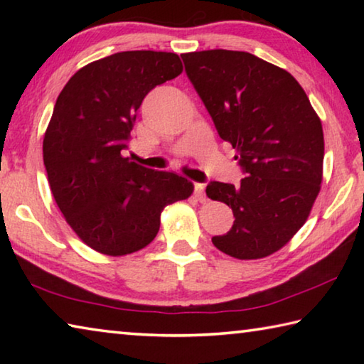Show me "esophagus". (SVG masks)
<instances>
[{"mask_svg":"<svg viewBox=\"0 0 364 364\" xmlns=\"http://www.w3.org/2000/svg\"><path fill=\"white\" fill-rule=\"evenodd\" d=\"M194 196H196V199L199 200V202H204L205 200V188H204V184H200V183H196L194 184Z\"/></svg>","mask_w":364,"mask_h":364,"instance_id":"obj_1","label":"esophagus"}]
</instances>
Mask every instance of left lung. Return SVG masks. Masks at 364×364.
<instances>
[{
  "label": "left lung",
  "mask_w": 364,
  "mask_h": 364,
  "mask_svg": "<svg viewBox=\"0 0 364 364\" xmlns=\"http://www.w3.org/2000/svg\"><path fill=\"white\" fill-rule=\"evenodd\" d=\"M181 59L244 173L237 188L208 183L207 196L234 215L231 230L212 242L241 260L271 255L304 226L319 193L321 120L291 73L254 54L212 49Z\"/></svg>",
  "instance_id": "obj_1"
}]
</instances>
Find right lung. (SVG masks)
<instances>
[{
	"label": "right lung",
	"instance_id": "1",
	"mask_svg": "<svg viewBox=\"0 0 364 364\" xmlns=\"http://www.w3.org/2000/svg\"><path fill=\"white\" fill-rule=\"evenodd\" d=\"M181 70L175 53H115L80 69L58 97L43 139L48 181L67 223L101 254L146 247L164 208L193 194L186 178L122 156L146 95Z\"/></svg>",
	"mask_w": 364,
	"mask_h": 364
}]
</instances>
